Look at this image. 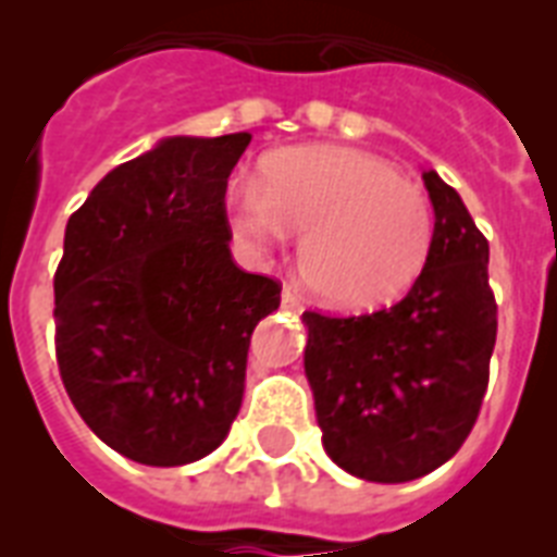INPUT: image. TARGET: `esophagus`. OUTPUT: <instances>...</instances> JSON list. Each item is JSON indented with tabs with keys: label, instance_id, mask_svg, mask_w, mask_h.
<instances>
[{
	"label": "esophagus",
	"instance_id": "34e87169",
	"mask_svg": "<svg viewBox=\"0 0 557 557\" xmlns=\"http://www.w3.org/2000/svg\"><path fill=\"white\" fill-rule=\"evenodd\" d=\"M280 306L286 309V312H304V300L297 297V292L292 288H283V295H280Z\"/></svg>",
	"mask_w": 557,
	"mask_h": 557
}]
</instances>
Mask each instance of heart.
Masks as SVG:
<instances>
[{"label": "heart", "mask_w": 557, "mask_h": 557, "mask_svg": "<svg viewBox=\"0 0 557 557\" xmlns=\"http://www.w3.org/2000/svg\"><path fill=\"white\" fill-rule=\"evenodd\" d=\"M227 225L251 248L300 239V274L335 309L367 312L405 295L428 265L433 208L393 164L352 147H288L262 161V178L227 187Z\"/></svg>", "instance_id": "1"}]
</instances>
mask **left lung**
I'll list each match as a JSON object with an SVG mask.
<instances>
[{
	"mask_svg": "<svg viewBox=\"0 0 557 557\" xmlns=\"http://www.w3.org/2000/svg\"><path fill=\"white\" fill-rule=\"evenodd\" d=\"M422 178L433 248L405 300L358 318L304 312L323 448L370 483H407L457 454L483 405L497 338L488 239L436 170Z\"/></svg>",
	"mask_w": 557,
	"mask_h": 557,
	"instance_id": "1",
	"label": "left lung"
}]
</instances>
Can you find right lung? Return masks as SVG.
I'll list each match as a JSON object with an SVG mask.
<instances>
[{"instance_id": "right-lung-1", "label": "right lung", "mask_w": 557, "mask_h": 557, "mask_svg": "<svg viewBox=\"0 0 557 557\" xmlns=\"http://www.w3.org/2000/svg\"><path fill=\"white\" fill-rule=\"evenodd\" d=\"M248 133L161 138L100 178L65 225L57 364L91 433L133 462L187 466L243 407L253 326L277 280L231 257L225 187Z\"/></svg>"}]
</instances>
